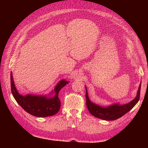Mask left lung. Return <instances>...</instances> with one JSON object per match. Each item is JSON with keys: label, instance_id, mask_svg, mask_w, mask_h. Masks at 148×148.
Here are the masks:
<instances>
[{"label": "left lung", "instance_id": "8db88e82", "mask_svg": "<svg viewBox=\"0 0 148 148\" xmlns=\"http://www.w3.org/2000/svg\"><path fill=\"white\" fill-rule=\"evenodd\" d=\"M141 84L139 87L136 97L130 102L124 105L115 104L109 107H101L94 104L89 99L87 89L86 88V106L89 112L94 117L105 120H115L122 117L135 106L140 99Z\"/></svg>", "mask_w": 148, "mask_h": 148}]
</instances>
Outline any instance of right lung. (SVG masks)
Here are the masks:
<instances>
[{"label":"right lung","instance_id":"right-lung-1","mask_svg":"<svg viewBox=\"0 0 148 148\" xmlns=\"http://www.w3.org/2000/svg\"><path fill=\"white\" fill-rule=\"evenodd\" d=\"M10 82L12 93L16 101L26 112L38 117L52 116L59 112L60 108V101L58 96L59 92L62 88L69 83L65 79L61 80L55 88L56 96L53 97L48 98L42 96L28 95L23 96L20 95L15 86L12 73L10 75Z\"/></svg>","mask_w":148,"mask_h":148}]
</instances>
